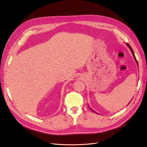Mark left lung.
Segmentation results:
<instances>
[{
  "label": "left lung",
  "instance_id": "obj_1",
  "mask_svg": "<svg viewBox=\"0 0 147 147\" xmlns=\"http://www.w3.org/2000/svg\"><path fill=\"white\" fill-rule=\"evenodd\" d=\"M126 45L128 47V48H129L130 49V50H131V53H132V55H133V56H134V59H135V61H136V63H137V64L138 65V63H137V59H136V56H135V55H134V51H133V50H132V48H131V47L129 45V44L128 43H126ZM131 101H130V102H131ZM130 102H129V103H130ZM89 107H90V106H89ZM90 109L92 111V112H95V113H96V112H95V111H94V110H92V109L90 107Z\"/></svg>",
  "mask_w": 147,
  "mask_h": 147
}]
</instances>
